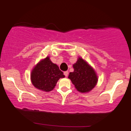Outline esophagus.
<instances>
[{"instance_id":"34e87169","label":"esophagus","mask_w":131,"mask_h":131,"mask_svg":"<svg viewBox=\"0 0 131 131\" xmlns=\"http://www.w3.org/2000/svg\"><path fill=\"white\" fill-rule=\"evenodd\" d=\"M64 75L66 76V77H67L68 75V71H64Z\"/></svg>"}]
</instances>
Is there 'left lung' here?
I'll return each instance as SVG.
<instances>
[{
    "label": "left lung",
    "mask_w": 131,
    "mask_h": 131,
    "mask_svg": "<svg viewBox=\"0 0 131 131\" xmlns=\"http://www.w3.org/2000/svg\"><path fill=\"white\" fill-rule=\"evenodd\" d=\"M74 71L71 72L68 78L79 92H88L95 86L98 78L95 72L91 66L82 58H78L73 64Z\"/></svg>",
    "instance_id": "8db88e82"
}]
</instances>
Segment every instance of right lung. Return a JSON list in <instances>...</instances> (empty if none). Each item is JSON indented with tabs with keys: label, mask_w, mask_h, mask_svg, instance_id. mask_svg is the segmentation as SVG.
I'll return each instance as SVG.
<instances>
[{
	"label": "right lung",
	"mask_w": 131,
	"mask_h": 131,
	"mask_svg": "<svg viewBox=\"0 0 131 131\" xmlns=\"http://www.w3.org/2000/svg\"><path fill=\"white\" fill-rule=\"evenodd\" d=\"M63 73L49 57L40 61L34 68L31 74V82L35 88L42 91L53 90L60 78H64Z\"/></svg>",
	"instance_id": "obj_1"
}]
</instances>
